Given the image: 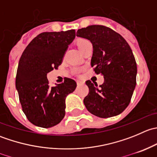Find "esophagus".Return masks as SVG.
<instances>
[{
  "instance_id": "esophagus-1",
  "label": "esophagus",
  "mask_w": 157,
  "mask_h": 157,
  "mask_svg": "<svg viewBox=\"0 0 157 157\" xmlns=\"http://www.w3.org/2000/svg\"><path fill=\"white\" fill-rule=\"evenodd\" d=\"M77 85H82V84H83V82H82V81H79V80L77 82Z\"/></svg>"
}]
</instances>
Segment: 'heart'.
<instances>
[{
	"instance_id": "b5f03b06",
	"label": "heart",
	"mask_w": 157,
	"mask_h": 157,
	"mask_svg": "<svg viewBox=\"0 0 157 157\" xmlns=\"http://www.w3.org/2000/svg\"><path fill=\"white\" fill-rule=\"evenodd\" d=\"M88 43H90V42H89L88 40H86V39H78L77 42V48H78L79 50H80V52H82V51L84 49L85 47H86V45H87Z\"/></svg>"
}]
</instances>
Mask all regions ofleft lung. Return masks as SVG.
Here are the masks:
<instances>
[{
  "label": "left lung",
  "instance_id": "left-lung-1",
  "mask_svg": "<svg viewBox=\"0 0 157 157\" xmlns=\"http://www.w3.org/2000/svg\"><path fill=\"white\" fill-rule=\"evenodd\" d=\"M77 36L91 42V66L104 77L99 86L86 82L90 92L83 99L85 106L99 118L119 115L129 105L136 86L137 69L132 50L121 35L100 25L78 29Z\"/></svg>",
  "mask_w": 157,
  "mask_h": 157
}]
</instances>
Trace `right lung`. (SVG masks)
Here are the masks:
<instances>
[{
    "instance_id": "obj_1",
    "label": "right lung",
    "mask_w": 157,
    "mask_h": 157,
    "mask_svg": "<svg viewBox=\"0 0 157 157\" xmlns=\"http://www.w3.org/2000/svg\"><path fill=\"white\" fill-rule=\"evenodd\" d=\"M75 39V30L42 33L27 45L20 57L16 88L23 111L34 125L51 128L65 115V99L77 87L75 80L50 87L48 73L61 64L67 47Z\"/></svg>"
}]
</instances>
